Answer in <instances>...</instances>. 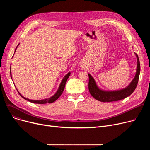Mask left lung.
<instances>
[{"label":"left lung","mask_w":150,"mask_h":150,"mask_svg":"<svg viewBox=\"0 0 150 150\" xmlns=\"http://www.w3.org/2000/svg\"><path fill=\"white\" fill-rule=\"evenodd\" d=\"M137 59V66L136 69V74L134 79L129 85L125 89L114 91H105L101 90L98 88L96 81L93 77L88 74L89 75V91L91 96L98 101L101 102H112L119 101L127 98L136 89L139 81V78L140 72V65L138 55L135 53Z\"/></svg>","instance_id":"1"}]
</instances>
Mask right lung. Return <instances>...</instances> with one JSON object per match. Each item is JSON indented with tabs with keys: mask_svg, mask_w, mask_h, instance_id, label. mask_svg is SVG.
Here are the masks:
<instances>
[{
	"mask_svg": "<svg viewBox=\"0 0 150 150\" xmlns=\"http://www.w3.org/2000/svg\"><path fill=\"white\" fill-rule=\"evenodd\" d=\"M18 45H19V44H18ZM18 47V45L16 47V50ZM16 50H15V51H16ZM10 75H11V78H12L11 72H10ZM70 75V72H69L68 74H67L65 75L64 78L62 79V81H61V84H60V85H59V88H58L57 92L56 93H55V94H54V95L53 96H52V97H50V98H46V99H44V100H32L28 99V98H25V97H23L18 91V93H19V95H20L23 98H24L25 100H27V101L31 102V103H36V104L51 103H53V102L56 101V100L61 96V94L62 93L63 91H64V88H65V85H66V81H67V79H68V78L69 77ZM17 91H18V90H17Z\"/></svg>",
	"mask_w": 150,
	"mask_h": 150,
	"instance_id": "1",
	"label": "right lung"
}]
</instances>
